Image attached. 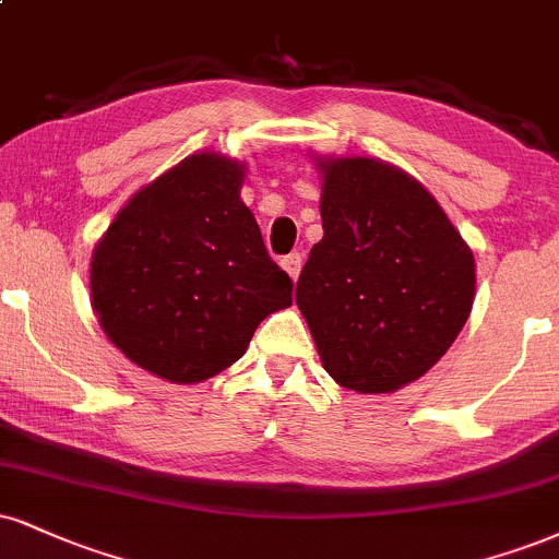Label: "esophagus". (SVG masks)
Masks as SVG:
<instances>
[{"instance_id": "34e87169", "label": "esophagus", "mask_w": 559, "mask_h": 559, "mask_svg": "<svg viewBox=\"0 0 559 559\" xmlns=\"http://www.w3.org/2000/svg\"><path fill=\"white\" fill-rule=\"evenodd\" d=\"M301 254L299 252H292V254H286L284 260H281V267H284V271L292 275L294 281H297V275H299V271H301Z\"/></svg>"}]
</instances>
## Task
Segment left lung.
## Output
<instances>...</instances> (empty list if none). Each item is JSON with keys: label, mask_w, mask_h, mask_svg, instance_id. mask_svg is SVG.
I'll return each mask as SVG.
<instances>
[{"label": "left lung", "mask_w": 559, "mask_h": 559, "mask_svg": "<svg viewBox=\"0 0 559 559\" xmlns=\"http://www.w3.org/2000/svg\"><path fill=\"white\" fill-rule=\"evenodd\" d=\"M322 239L297 305L331 378L393 393L429 372L472 314L476 265L437 200L378 158H318Z\"/></svg>", "instance_id": "8db88e82"}]
</instances>
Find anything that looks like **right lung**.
I'll use <instances>...</instances> for the list:
<instances>
[{"label":"right lung","mask_w":559,"mask_h":559,"mask_svg":"<svg viewBox=\"0 0 559 559\" xmlns=\"http://www.w3.org/2000/svg\"><path fill=\"white\" fill-rule=\"evenodd\" d=\"M241 181L245 164L194 153L134 194L93 250L100 328L156 378H213L292 305V278L267 254Z\"/></svg>","instance_id":"add662e5"}]
</instances>
